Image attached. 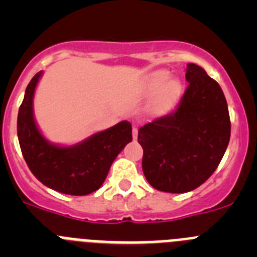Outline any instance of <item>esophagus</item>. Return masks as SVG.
Listing matches in <instances>:
<instances>
[{"instance_id": "1", "label": "esophagus", "mask_w": 257, "mask_h": 257, "mask_svg": "<svg viewBox=\"0 0 257 257\" xmlns=\"http://www.w3.org/2000/svg\"><path fill=\"white\" fill-rule=\"evenodd\" d=\"M133 138H134V140L138 139V128H136V127H134L133 128Z\"/></svg>"}]
</instances>
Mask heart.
<instances>
[{"instance_id": "obj_1", "label": "heart", "mask_w": 257, "mask_h": 257, "mask_svg": "<svg viewBox=\"0 0 257 257\" xmlns=\"http://www.w3.org/2000/svg\"><path fill=\"white\" fill-rule=\"evenodd\" d=\"M144 91L153 94L158 91L151 103L153 112H163L171 106L181 92V83L178 79H170V73L166 70H156L147 77Z\"/></svg>"}]
</instances>
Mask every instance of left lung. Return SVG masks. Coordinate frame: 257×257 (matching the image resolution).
Segmentation results:
<instances>
[{
	"instance_id": "left-lung-1",
	"label": "left lung",
	"mask_w": 257,
	"mask_h": 257,
	"mask_svg": "<svg viewBox=\"0 0 257 257\" xmlns=\"http://www.w3.org/2000/svg\"><path fill=\"white\" fill-rule=\"evenodd\" d=\"M189 82L174 112L145 123L138 140L143 172L152 187L185 193L205 183L217 169L230 139L228 104L219 83L189 63Z\"/></svg>"
}]
</instances>
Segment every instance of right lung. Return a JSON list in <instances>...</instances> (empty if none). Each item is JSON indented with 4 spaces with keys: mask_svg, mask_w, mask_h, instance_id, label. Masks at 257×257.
Here are the masks:
<instances>
[{
    "mask_svg": "<svg viewBox=\"0 0 257 257\" xmlns=\"http://www.w3.org/2000/svg\"><path fill=\"white\" fill-rule=\"evenodd\" d=\"M44 72L27 86L18 113V138L23 157L41 183L70 196H86L103 185L115 157L133 140V127L121 121L73 145L54 144L42 135L35 119L33 99Z\"/></svg>",
    "mask_w": 257,
    "mask_h": 257,
    "instance_id": "1",
    "label": "right lung"
}]
</instances>
